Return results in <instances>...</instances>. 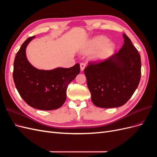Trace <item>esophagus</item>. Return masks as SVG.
Listing matches in <instances>:
<instances>
[{
    "label": "esophagus",
    "mask_w": 157,
    "mask_h": 157,
    "mask_svg": "<svg viewBox=\"0 0 157 157\" xmlns=\"http://www.w3.org/2000/svg\"><path fill=\"white\" fill-rule=\"evenodd\" d=\"M80 71H83L85 67H86V64L84 63H80Z\"/></svg>",
    "instance_id": "esophagus-1"
}]
</instances>
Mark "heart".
I'll return each mask as SVG.
<instances>
[{"instance_id": "b5f03b06", "label": "heart", "mask_w": 157, "mask_h": 157, "mask_svg": "<svg viewBox=\"0 0 157 157\" xmlns=\"http://www.w3.org/2000/svg\"><path fill=\"white\" fill-rule=\"evenodd\" d=\"M115 48V46L111 42H109V39L104 36H99L95 38L90 42V46L86 50V53L99 49L94 58L97 59L106 58Z\"/></svg>"}]
</instances>
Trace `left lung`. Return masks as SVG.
<instances>
[{"label":"left lung","instance_id":"left-lung-1","mask_svg":"<svg viewBox=\"0 0 157 157\" xmlns=\"http://www.w3.org/2000/svg\"><path fill=\"white\" fill-rule=\"evenodd\" d=\"M123 36L124 43L117 53L102 61H90L84 69L92 101L97 107L124 105L138 86L140 55L128 36Z\"/></svg>","mask_w":157,"mask_h":157}]
</instances>
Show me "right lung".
<instances>
[{"label":"right lung","mask_w":157,"mask_h":157,"mask_svg":"<svg viewBox=\"0 0 157 157\" xmlns=\"http://www.w3.org/2000/svg\"><path fill=\"white\" fill-rule=\"evenodd\" d=\"M35 36L22 44L13 62V78L20 96L29 106L50 111L63 105L68 85L80 73V65L70 68L39 70L28 61L25 50Z\"/></svg>","instance_id":"right-lung-1"}]
</instances>
